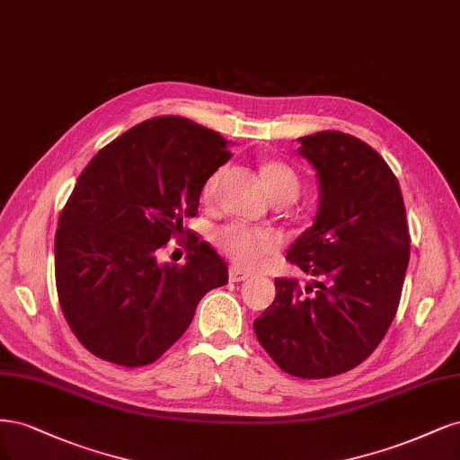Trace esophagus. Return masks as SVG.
I'll use <instances>...</instances> for the list:
<instances>
[{"mask_svg":"<svg viewBox=\"0 0 460 460\" xmlns=\"http://www.w3.org/2000/svg\"><path fill=\"white\" fill-rule=\"evenodd\" d=\"M248 279H250V273H246V271H241V270H236V268L229 270V280H231V283H243V280H248Z\"/></svg>","mask_w":460,"mask_h":460,"instance_id":"34e87169","label":"esophagus"}]
</instances>
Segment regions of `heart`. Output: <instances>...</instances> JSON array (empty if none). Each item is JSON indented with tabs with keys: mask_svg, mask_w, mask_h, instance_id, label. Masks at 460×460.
<instances>
[{
	"mask_svg": "<svg viewBox=\"0 0 460 460\" xmlns=\"http://www.w3.org/2000/svg\"><path fill=\"white\" fill-rule=\"evenodd\" d=\"M261 177L268 187L270 195H280V192H290V195H298L300 180L296 172L279 160H268L263 162ZM217 183V173H214L208 181H206L202 189V197L210 199ZM217 244L224 248L227 254L234 260V263L243 265V268H260L271 254L279 250L280 239L273 231H260L250 229L244 226H227L217 233Z\"/></svg>",
	"mask_w": 460,
	"mask_h": 460,
	"instance_id": "b5f03b06",
	"label": "heart"
}]
</instances>
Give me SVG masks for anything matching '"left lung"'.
Returning a JSON list of instances; mask_svg holds the SVG:
<instances>
[{"instance_id": "left-lung-1", "label": "left lung", "mask_w": 460, "mask_h": 460, "mask_svg": "<svg viewBox=\"0 0 460 460\" xmlns=\"http://www.w3.org/2000/svg\"><path fill=\"white\" fill-rule=\"evenodd\" d=\"M298 141L317 172L319 206L287 258L317 280L302 290L275 279V300L254 331L285 373L329 378L363 363L390 329L411 239L402 189L375 149L342 131Z\"/></svg>"}]
</instances>
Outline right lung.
I'll return each instance as SVG.
<instances>
[{
	"label": "right lung",
	"mask_w": 460,
	"mask_h": 460,
	"mask_svg": "<svg viewBox=\"0 0 460 460\" xmlns=\"http://www.w3.org/2000/svg\"><path fill=\"white\" fill-rule=\"evenodd\" d=\"M231 158L217 131L180 116L133 126L85 166L58 217L55 280L72 332L97 358L143 367L181 338L227 263L192 241L185 265L160 263L189 236L204 183Z\"/></svg>",
	"instance_id": "1"
}]
</instances>
